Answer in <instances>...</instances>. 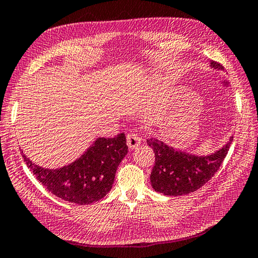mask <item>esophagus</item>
<instances>
[{
    "label": "esophagus",
    "instance_id": "obj_1",
    "mask_svg": "<svg viewBox=\"0 0 258 258\" xmlns=\"http://www.w3.org/2000/svg\"><path fill=\"white\" fill-rule=\"evenodd\" d=\"M140 144H142V138L137 134L130 133L127 135V145L130 149L137 148Z\"/></svg>",
    "mask_w": 258,
    "mask_h": 258
}]
</instances>
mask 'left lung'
Returning <instances> with one entry per match:
<instances>
[{"label": "left lung", "instance_id": "1", "mask_svg": "<svg viewBox=\"0 0 258 258\" xmlns=\"http://www.w3.org/2000/svg\"><path fill=\"white\" fill-rule=\"evenodd\" d=\"M210 67L222 71V65L211 60ZM229 140L216 152L209 155H194L162 142L147 139L155 153V165L150 174V183L155 191L164 196H184L205 185L219 169L232 143Z\"/></svg>", "mask_w": 258, "mask_h": 258}]
</instances>
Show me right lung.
Masks as SVG:
<instances>
[{
  "mask_svg": "<svg viewBox=\"0 0 258 258\" xmlns=\"http://www.w3.org/2000/svg\"><path fill=\"white\" fill-rule=\"evenodd\" d=\"M128 153L124 134L95 139L81 157L59 168H43L21 150L29 169L48 191L76 205H90L110 192L115 172Z\"/></svg>",
  "mask_w": 258,
  "mask_h": 258,
  "instance_id": "add662e5",
  "label": "right lung"
}]
</instances>
